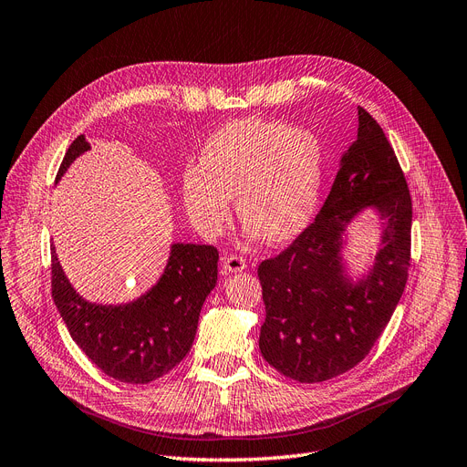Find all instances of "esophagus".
I'll use <instances>...</instances> for the list:
<instances>
[{
    "instance_id": "1",
    "label": "esophagus",
    "mask_w": 467,
    "mask_h": 467,
    "mask_svg": "<svg viewBox=\"0 0 467 467\" xmlns=\"http://www.w3.org/2000/svg\"><path fill=\"white\" fill-rule=\"evenodd\" d=\"M221 264H223V271L224 273H240V271L246 269V260H244V257L236 255V254L224 255Z\"/></svg>"
}]
</instances>
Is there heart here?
<instances>
[{
	"mask_svg": "<svg viewBox=\"0 0 467 467\" xmlns=\"http://www.w3.org/2000/svg\"><path fill=\"white\" fill-rule=\"evenodd\" d=\"M323 172L325 151L314 130L260 117L234 119L207 138L202 163L184 167V210L200 234L215 238L236 194L246 234L281 244L312 221Z\"/></svg>",
	"mask_w": 467,
	"mask_h": 467,
	"instance_id": "obj_1",
	"label": "heart"
}]
</instances>
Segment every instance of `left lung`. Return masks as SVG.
Segmentation results:
<instances>
[{"label":"left lung","instance_id":"obj_1","mask_svg":"<svg viewBox=\"0 0 467 467\" xmlns=\"http://www.w3.org/2000/svg\"><path fill=\"white\" fill-rule=\"evenodd\" d=\"M358 140L344 153L316 221L257 267L265 302L260 350L298 383H321L356 368L385 331L410 271L411 196L383 129L358 108ZM368 204L386 219L384 250L370 277L350 287L337 260L339 234Z\"/></svg>","mask_w":467,"mask_h":467}]
</instances>
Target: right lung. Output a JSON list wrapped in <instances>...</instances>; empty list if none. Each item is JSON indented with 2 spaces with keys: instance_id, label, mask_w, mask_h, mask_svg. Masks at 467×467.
Masks as SVG:
<instances>
[{
  "instance_id": "1",
  "label": "right lung",
  "mask_w": 467,
  "mask_h": 467,
  "mask_svg": "<svg viewBox=\"0 0 467 467\" xmlns=\"http://www.w3.org/2000/svg\"><path fill=\"white\" fill-rule=\"evenodd\" d=\"M90 150L84 134L68 146L57 179ZM219 252L207 244H172L169 264L146 296L127 306L84 302L51 246V296L80 350L120 383L148 385L175 369L196 337L200 309L217 283Z\"/></svg>"
}]
</instances>
